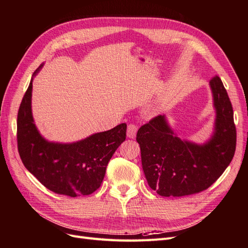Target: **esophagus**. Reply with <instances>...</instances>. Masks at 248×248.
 Instances as JSON below:
<instances>
[{
  "label": "esophagus",
  "instance_id": "obj_1",
  "mask_svg": "<svg viewBox=\"0 0 248 248\" xmlns=\"http://www.w3.org/2000/svg\"><path fill=\"white\" fill-rule=\"evenodd\" d=\"M137 130H138V128H137L136 124H130L128 125V129H126V136H128L129 138H134L136 136Z\"/></svg>",
  "mask_w": 248,
  "mask_h": 248
}]
</instances>
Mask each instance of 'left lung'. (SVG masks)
Instances as JSON below:
<instances>
[{"mask_svg":"<svg viewBox=\"0 0 248 248\" xmlns=\"http://www.w3.org/2000/svg\"><path fill=\"white\" fill-rule=\"evenodd\" d=\"M216 110L215 132L204 144L177 137L166 116L158 115L139 128L141 163L152 189L163 197H182L211 186L230 166L237 131L232 106L219 76L209 81Z\"/></svg>","mask_w":248,"mask_h":248,"instance_id":"8db88e82","label":"left lung"}]
</instances>
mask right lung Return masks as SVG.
Returning a JSON list of instances; mask_svg holds the SVG:
<instances>
[{"label": "right lung", "mask_w": 248, "mask_h": 248, "mask_svg": "<svg viewBox=\"0 0 248 248\" xmlns=\"http://www.w3.org/2000/svg\"><path fill=\"white\" fill-rule=\"evenodd\" d=\"M32 79L17 113V150L22 162L44 186L53 193L70 197L94 193L104 180L111 157L125 140L126 124H120L78 142H49L41 136L33 122L31 112Z\"/></svg>", "instance_id": "obj_1"}]
</instances>
